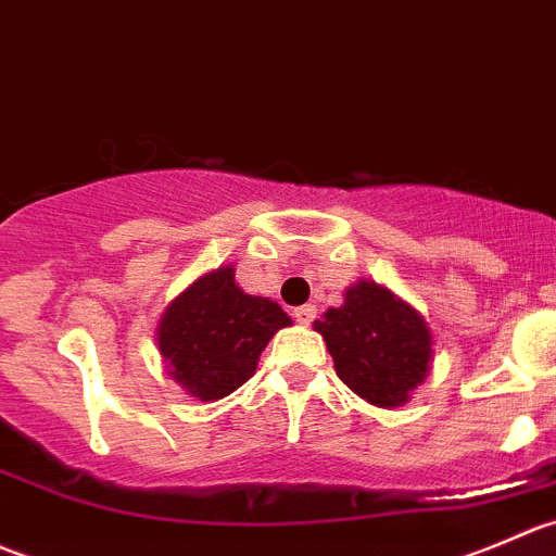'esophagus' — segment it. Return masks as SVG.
Returning <instances> with one entry per match:
<instances>
[{
    "label": "esophagus",
    "instance_id": "34e87169",
    "mask_svg": "<svg viewBox=\"0 0 556 556\" xmlns=\"http://www.w3.org/2000/svg\"><path fill=\"white\" fill-rule=\"evenodd\" d=\"M291 316H294L296 324H311L313 318H316V305H300L291 311Z\"/></svg>",
    "mask_w": 556,
    "mask_h": 556
}]
</instances>
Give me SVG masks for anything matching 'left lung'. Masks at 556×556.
I'll list each match as a JSON object with an SVG mask.
<instances>
[{
  "label": "left lung",
  "instance_id": "8db88e82",
  "mask_svg": "<svg viewBox=\"0 0 556 556\" xmlns=\"http://www.w3.org/2000/svg\"><path fill=\"white\" fill-rule=\"evenodd\" d=\"M338 378L367 403L394 408L430 370L432 338L425 318L383 286L359 280L343 307L316 321Z\"/></svg>",
  "mask_w": 556,
  "mask_h": 556
}]
</instances>
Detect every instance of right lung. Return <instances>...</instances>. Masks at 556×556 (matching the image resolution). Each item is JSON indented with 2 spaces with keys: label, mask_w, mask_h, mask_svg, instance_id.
I'll use <instances>...</instances> for the list:
<instances>
[{
  "label": "right lung",
  "mask_w": 556,
  "mask_h": 556,
  "mask_svg": "<svg viewBox=\"0 0 556 556\" xmlns=\"http://www.w3.org/2000/svg\"><path fill=\"white\" fill-rule=\"evenodd\" d=\"M289 324L278 302L245 294L232 267H218L167 307L159 351L186 392L222 400L254 376L265 345Z\"/></svg>",
  "instance_id": "obj_1"
}]
</instances>
